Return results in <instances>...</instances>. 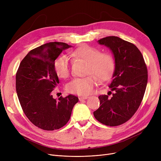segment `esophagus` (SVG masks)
<instances>
[{
    "label": "esophagus",
    "mask_w": 161,
    "mask_h": 161,
    "mask_svg": "<svg viewBox=\"0 0 161 161\" xmlns=\"http://www.w3.org/2000/svg\"><path fill=\"white\" fill-rule=\"evenodd\" d=\"M88 98H89V97H87V96H84V97H80V98H79V100H80V101H83V100H86V99H87Z\"/></svg>",
    "instance_id": "esophagus-1"
}]
</instances>
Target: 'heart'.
<instances>
[{"instance_id":"b5f03b06","label":"heart","mask_w":161,"mask_h":161,"mask_svg":"<svg viewBox=\"0 0 161 161\" xmlns=\"http://www.w3.org/2000/svg\"><path fill=\"white\" fill-rule=\"evenodd\" d=\"M71 55L88 62L87 74L85 78H76L66 85V90L78 95H88L93 91L99 79L105 81L111 78L115 69V60L109 53H100L98 49L88 45L82 46L71 52ZM55 72L60 78H66L70 74V58L61 55L54 63Z\"/></svg>"}]
</instances>
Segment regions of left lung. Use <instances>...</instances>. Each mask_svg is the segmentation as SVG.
Returning a JSON list of instances; mask_svg holds the SVG:
<instances>
[{
	"mask_svg": "<svg viewBox=\"0 0 161 161\" xmlns=\"http://www.w3.org/2000/svg\"><path fill=\"white\" fill-rule=\"evenodd\" d=\"M98 43L110 49L114 57L115 70L109 86L114 92L111 98L98 97L100 106L93 115L104 125H120L130 119L142 103L147 83V66L140 51L130 42L112 36Z\"/></svg>",
	"mask_w": 161,
	"mask_h": 161,
	"instance_id": "left-lung-1",
	"label": "left lung"
}]
</instances>
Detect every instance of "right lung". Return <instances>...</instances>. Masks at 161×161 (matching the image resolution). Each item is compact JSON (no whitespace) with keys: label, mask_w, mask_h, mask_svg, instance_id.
Returning a JSON list of instances; mask_svg holds the SVG:
<instances>
[{"label":"right lung","mask_w":161,"mask_h":161,"mask_svg":"<svg viewBox=\"0 0 161 161\" xmlns=\"http://www.w3.org/2000/svg\"><path fill=\"white\" fill-rule=\"evenodd\" d=\"M70 47L63 42L42 45L24 57L16 73V91L23 112L31 123L45 130L63 127L78 102L74 95L56 100L52 95L59 83L55 61L63 50Z\"/></svg>","instance_id":"1"}]
</instances>
